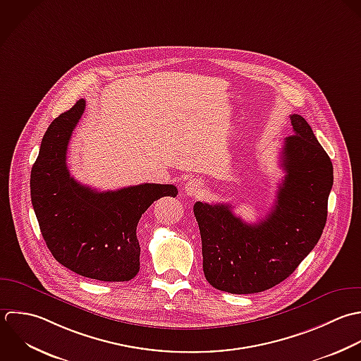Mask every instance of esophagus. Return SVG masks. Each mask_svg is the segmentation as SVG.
Returning a JSON list of instances; mask_svg holds the SVG:
<instances>
[{
  "label": "esophagus",
  "mask_w": 361,
  "mask_h": 361,
  "mask_svg": "<svg viewBox=\"0 0 361 361\" xmlns=\"http://www.w3.org/2000/svg\"><path fill=\"white\" fill-rule=\"evenodd\" d=\"M202 191V181L198 178H192L185 183L184 185V192L188 197H197Z\"/></svg>",
  "instance_id": "esophagus-1"
}]
</instances>
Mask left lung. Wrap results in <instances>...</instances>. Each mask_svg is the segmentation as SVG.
<instances>
[{
  "label": "left lung",
  "mask_w": 361,
  "mask_h": 361,
  "mask_svg": "<svg viewBox=\"0 0 361 361\" xmlns=\"http://www.w3.org/2000/svg\"><path fill=\"white\" fill-rule=\"evenodd\" d=\"M294 135L284 140L286 171L270 214L246 224L228 204L195 202L207 281L231 294L266 291L290 277L324 232L334 166L308 122L290 115Z\"/></svg>",
  "instance_id": "8db88e82"
}]
</instances>
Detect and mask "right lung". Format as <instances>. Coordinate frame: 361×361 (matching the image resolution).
<instances>
[{
    "mask_svg": "<svg viewBox=\"0 0 361 361\" xmlns=\"http://www.w3.org/2000/svg\"><path fill=\"white\" fill-rule=\"evenodd\" d=\"M85 108L78 99L47 128L30 171V198L42 236L53 257L78 276L109 283L139 273L136 226L161 197L178 194L173 184H139L97 191L75 181L66 154Z\"/></svg>",
    "mask_w": 361,
    "mask_h": 361,
    "instance_id": "1",
    "label": "right lung"
}]
</instances>
